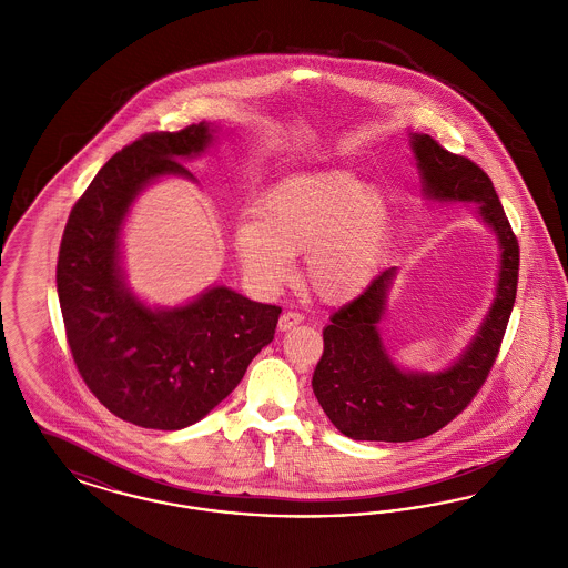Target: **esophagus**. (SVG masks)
Wrapping results in <instances>:
<instances>
[{
	"mask_svg": "<svg viewBox=\"0 0 568 568\" xmlns=\"http://www.w3.org/2000/svg\"><path fill=\"white\" fill-rule=\"evenodd\" d=\"M302 322H304V317H302L300 313L287 311V313H283L281 320H278V329H281V332H287V329L296 327V325L302 324Z\"/></svg>",
	"mask_w": 568,
	"mask_h": 568,
	"instance_id": "esophagus-1",
	"label": "esophagus"
}]
</instances>
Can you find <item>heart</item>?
Instances as JSON below:
<instances>
[{
	"mask_svg": "<svg viewBox=\"0 0 568 568\" xmlns=\"http://www.w3.org/2000/svg\"><path fill=\"white\" fill-rule=\"evenodd\" d=\"M255 223L236 230L244 272L262 287H281L296 255L306 253L304 281L329 304L359 296L377 276L392 236L387 197L347 170L296 174L255 204Z\"/></svg>",
	"mask_w": 568,
	"mask_h": 568,
	"instance_id": "b5f03b06",
	"label": "heart"
}]
</instances>
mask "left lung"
I'll use <instances>...</instances> for the list:
<instances>
[{"label": "left lung", "instance_id": "obj_1", "mask_svg": "<svg viewBox=\"0 0 568 568\" xmlns=\"http://www.w3.org/2000/svg\"><path fill=\"white\" fill-rule=\"evenodd\" d=\"M413 151L428 195L481 204L479 213L503 248L498 296L470 347L438 375H406L392 364L378 338V320L396 268L381 272L359 296L343 304L324 329L313 392L329 422L353 440H417L456 419L484 387L514 311L519 244L491 179L433 135L413 134Z\"/></svg>", "mask_w": 568, "mask_h": 568}]
</instances>
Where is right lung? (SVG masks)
Returning <instances> with one entry per match:
<instances>
[{
	"label": "right lung",
	"instance_id": "obj_1",
	"mask_svg": "<svg viewBox=\"0 0 568 568\" xmlns=\"http://www.w3.org/2000/svg\"><path fill=\"white\" fill-rule=\"evenodd\" d=\"M211 142L209 125L149 132L114 153L77 200L57 260L65 338L89 392L140 428L181 430L213 410L274 338L281 306L213 287L151 311L123 287L119 230L135 193Z\"/></svg>",
	"mask_w": 568,
	"mask_h": 568
}]
</instances>
